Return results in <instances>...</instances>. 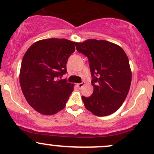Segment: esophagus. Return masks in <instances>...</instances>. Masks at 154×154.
<instances>
[{
  "instance_id": "obj_1",
  "label": "esophagus",
  "mask_w": 154,
  "mask_h": 154,
  "mask_svg": "<svg viewBox=\"0 0 154 154\" xmlns=\"http://www.w3.org/2000/svg\"><path fill=\"white\" fill-rule=\"evenodd\" d=\"M85 85V82H82L81 83H79V84H77V86H78V88H79V89H81V88H82L83 86Z\"/></svg>"
}]
</instances>
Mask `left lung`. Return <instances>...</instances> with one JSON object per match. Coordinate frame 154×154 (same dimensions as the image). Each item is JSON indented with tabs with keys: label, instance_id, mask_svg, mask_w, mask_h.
<instances>
[{
	"label": "left lung",
	"instance_id": "8db88e82",
	"mask_svg": "<svg viewBox=\"0 0 154 154\" xmlns=\"http://www.w3.org/2000/svg\"><path fill=\"white\" fill-rule=\"evenodd\" d=\"M76 48L88 56L93 77V94L82 96L85 106L95 116L110 115L121 107L130 90L128 56L119 45L103 40L88 39L76 43Z\"/></svg>",
	"mask_w": 154,
	"mask_h": 154
}]
</instances>
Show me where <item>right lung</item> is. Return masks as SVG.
Returning <instances> with one entry per match:
<instances>
[{"mask_svg":"<svg viewBox=\"0 0 154 154\" xmlns=\"http://www.w3.org/2000/svg\"><path fill=\"white\" fill-rule=\"evenodd\" d=\"M76 42L48 38L35 42L23 57L19 82L24 98L35 111L53 115L61 111L75 85L59 79L66 72V62Z\"/></svg>","mask_w":154,"mask_h":154,"instance_id":"right-lung-1","label":"right lung"}]
</instances>
